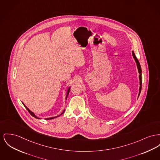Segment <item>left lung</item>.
<instances>
[{
    "label": "left lung",
    "mask_w": 160,
    "mask_h": 160,
    "mask_svg": "<svg viewBox=\"0 0 160 160\" xmlns=\"http://www.w3.org/2000/svg\"><path fill=\"white\" fill-rule=\"evenodd\" d=\"M132 56L133 57V58H134V59H135V62H136V63H137V68H138V72H139V74H140V75H139V78H140V91H139V94H138V97H139V95H140V92H141V85H142V80H141V66H140V63H139V62H138V59L137 58V57H136V56H135V54H134V52H132Z\"/></svg>",
    "instance_id": "1"
}]
</instances>
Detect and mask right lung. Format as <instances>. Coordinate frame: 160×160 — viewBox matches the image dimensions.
<instances>
[{"label":"right lung","mask_w":160,"mask_h":160,"mask_svg":"<svg viewBox=\"0 0 160 160\" xmlns=\"http://www.w3.org/2000/svg\"><path fill=\"white\" fill-rule=\"evenodd\" d=\"M69 91H70V88H69V89H68V93H67V96H66V98H67V97H68V94H69ZM23 105L25 106V108H27V109L28 110V111L29 113H30V114H31V115L32 117H34L36 118H38V117H36L34 113L32 112H31V111L28 108H27V106H25L24 104L23 103ZM64 112H65V110L63 111V112L61 113V115H62V114H63V113H64ZM58 116H59V115H58ZM58 116L54 117H52V118H47V120H51V119H53V118H56V117H58Z\"/></svg>","instance_id":"1"}]
</instances>
